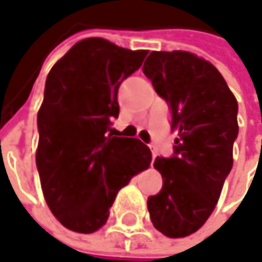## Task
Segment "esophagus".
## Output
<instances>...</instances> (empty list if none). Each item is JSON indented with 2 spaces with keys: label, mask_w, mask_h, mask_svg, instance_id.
<instances>
[{
  "label": "esophagus",
  "mask_w": 262,
  "mask_h": 262,
  "mask_svg": "<svg viewBox=\"0 0 262 262\" xmlns=\"http://www.w3.org/2000/svg\"><path fill=\"white\" fill-rule=\"evenodd\" d=\"M150 150H151L152 152V159H156V157H157V150H156V147H154V145H150Z\"/></svg>",
  "instance_id": "1"
}]
</instances>
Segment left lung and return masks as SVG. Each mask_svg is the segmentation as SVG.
Listing matches in <instances>:
<instances>
[{
  "label": "left lung",
  "mask_w": 262,
  "mask_h": 262,
  "mask_svg": "<svg viewBox=\"0 0 262 262\" xmlns=\"http://www.w3.org/2000/svg\"><path fill=\"white\" fill-rule=\"evenodd\" d=\"M143 72L177 131L174 156L154 161L163 187L147 201L150 219L163 235L184 238L212 215L232 168L238 102L219 70L190 52H151Z\"/></svg>",
  "instance_id": "left-lung-1"
}]
</instances>
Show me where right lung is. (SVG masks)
Returning a JSON list of instances; mask_svg holds the SVG:
<instances>
[{"instance_id":"1","label":"right lung","mask_w":262,"mask_h":262,"mask_svg":"<svg viewBox=\"0 0 262 262\" xmlns=\"http://www.w3.org/2000/svg\"><path fill=\"white\" fill-rule=\"evenodd\" d=\"M148 50H129L101 37L78 41L54 63L37 114L36 164L46 203L73 232L102 228L117 193L150 167L138 138L112 137L118 88Z\"/></svg>"}]
</instances>
